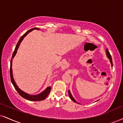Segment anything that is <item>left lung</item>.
<instances>
[{"label":"left lung","instance_id":"left-lung-1","mask_svg":"<svg viewBox=\"0 0 123 123\" xmlns=\"http://www.w3.org/2000/svg\"><path fill=\"white\" fill-rule=\"evenodd\" d=\"M106 55H107V57H108V58L109 59H110V62H111V66H113L112 59L111 55H110V52H109V51H108V49H106ZM68 94H69V98H71V99L73 101H74V102H75V103H78V102H77V101L75 100V98H73V96H72V95H71V92H70V91H69V90H68ZM78 104H79V103H78Z\"/></svg>","mask_w":123,"mask_h":123}]
</instances>
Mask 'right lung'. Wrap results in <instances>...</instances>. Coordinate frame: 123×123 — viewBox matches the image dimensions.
Listing matches in <instances>:
<instances>
[{"mask_svg":"<svg viewBox=\"0 0 123 123\" xmlns=\"http://www.w3.org/2000/svg\"><path fill=\"white\" fill-rule=\"evenodd\" d=\"M39 30V29L38 28H33L31 30H28L27 32H25V34L20 37V39H19V42H18L17 44H16V47H15V49L14 50V51H13L12 56V59H11V60L10 77H11V82H12V83L13 87H15V89L17 91V92L19 93V94L21 96L23 97V98H25V99L28 100H30V101H42V100H44L45 98L48 96V94L49 93L50 91H51V87H47L44 91H43V92H41L40 93L38 94V95H29V94L25 93V92L21 90V89L18 87V86L16 85V83H15L14 79H13V75H12V59L13 58V57L15 56V55H16V52H17V50L18 49V48H19L20 44L21 42H22V41L23 40V39H24V37H25V36L28 34V33L32 31V30Z\"/></svg>","mask_w":123,"mask_h":123,"instance_id":"right-lung-1","label":"right lung"}]
</instances>
